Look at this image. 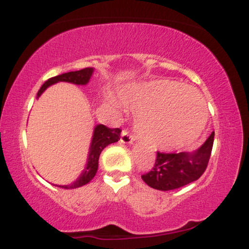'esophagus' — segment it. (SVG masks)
Segmentation results:
<instances>
[{"instance_id": "34e87169", "label": "esophagus", "mask_w": 249, "mask_h": 249, "mask_svg": "<svg viewBox=\"0 0 249 249\" xmlns=\"http://www.w3.org/2000/svg\"><path fill=\"white\" fill-rule=\"evenodd\" d=\"M134 141L132 134L128 133L127 130H123L121 134V142L123 144H132Z\"/></svg>"}]
</instances>
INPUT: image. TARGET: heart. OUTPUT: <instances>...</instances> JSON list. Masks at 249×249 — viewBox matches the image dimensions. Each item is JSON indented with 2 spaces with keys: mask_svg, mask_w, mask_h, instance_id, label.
I'll return each instance as SVG.
<instances>
[{
  "mask_svg": "<svg viewBox=\"0 0 249 249\" xmlns=\"http://www.w3.org/2000/svg\"><path fill=\"white\" fill-rule=\"evenodd\" d=\"M121 98L125 107L137 112V131L154 148L185 146L201 133L207 123L204 97L177 82L133 85L122 91ZM108 99L116 104L111 97Z\"/></svg>",
  "mask_w": 249,
  "mask_h": 249,
  "instance_id": "b5f03b06",
  "label": "heart"
}]
</instances>
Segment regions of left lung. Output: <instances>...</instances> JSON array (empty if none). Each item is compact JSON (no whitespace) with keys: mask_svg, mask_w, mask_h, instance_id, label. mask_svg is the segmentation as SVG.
I'll list each match as a JSON object with an SVG mask.
<instances>
[{"mask_svg":"<svg viewBox=\"0 0 249 249\" xmlns=\"http://www.w3.org/2000/svg\"><path fill=\"white\" fill-rule=\"evenodd\" d=\"M213 142L214 133L193 153H165L158 151L152 170L142 174V179L148 186L159 191L176 190L196 181L206 171Z\"/></svg>","mask_w":249,"mask_h":249,"instance_id":"8db88e82","label":"left lung"}]
</instances>
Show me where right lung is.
Segmentation results:
<instances>
[{"label": "right lung", "instance_id": "1", "mask_svg": "<svg viewBox=\"0 0 249 249\" xmlns=\"http://www.w3.org/2000/svg\"><path fill=\"white\" fill-rule=\"evenodd\" d=\"M93 69L92 68H84V69L78 71H71V72H65L62 75L51 77L48 79L44 84L42 85L41 89L38 90L37 96H41V93L45 90L49 85L55 84L57 82H69L73 83L77 85H85L90 79L91 75H92ZM122 131L117 128H110L105 125H97L93 131L92 142H91L90 152H89L88 164L85 166L84 171H83L81 177L72 182L71 185H63V186H58L62 188H67V190H71V188L81 187L83 185H87L89 181L93 179L96 176L97 170H98V159L101 156L102 151L104 150L107 145L112 144V142H118L119 136H121Z\"/></svg>", "mask_w": 249, "mask_h": 249}]
</instances>
